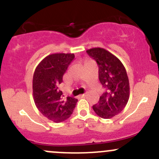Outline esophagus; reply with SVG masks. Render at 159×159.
<instances>
[{
	"label": "esophagus",
	"mask_w": 159,
	"mask_h": 159,
	"mask_svg": "<svg viewBox=\"0 0 159 159\" xmlns=\"http://www.w3.org/2000/svg\"><path fill=\"white\" fill-rule=\"evenodd\" d=\"M81 98H85V97H86V94H81Z\"/></svg>",
	"instance_id": "1"
}]
</instances>
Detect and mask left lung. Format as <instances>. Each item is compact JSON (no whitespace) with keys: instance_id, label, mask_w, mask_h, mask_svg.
<instances>
[{"instance_id":"obj_1","label":"left lung","mask_w":159,"mask_h":159,"mask_svg":"<svg viewBox=\"0 0 159 159\" xmlns=\"http://www.w3.org/2000/svg\"><path fill=\"white\" fill-rule=\"evenodd\" d=\"M87 53L98 65V78L106 89L93 105V110L102 118H111L119 114L127 105L130 95L129 81L127 72L121 61L107 50L93 48Z\"/></svg>"}]
</instances>
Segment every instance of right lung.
Listing matches in <instances>:
<instances>
[{
  "instance_id": "1",
  "label": "right lung",
  "mask_w": 159,
  "mask_h": 159,
  "mask_svg": "<svg viewBox=\"0 0 159 159\" xmlns=\"http://www.w3.org/2000/svg\"><path fill=\"white\" fill-rule=\"evenodd\" d=\"M75 57L74 54L56 53L44 57L36 67L33 75V98L39 111L54 122L68 119L75 108L78 99L63 98L58 85Z\"/></svg>"
}]
</instances>
